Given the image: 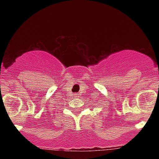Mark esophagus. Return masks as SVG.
Returning <instances> with one entry per match:
<instances>
[{
    "mask_svg": "<svg viewBox=\"0 0 159 159\" xmlns=\"http://www.w3.org/2000/svg\"><path fill=\"white\" fill-rule=\"evenodd\" d=\"M75 95H76V94H75Z\"/></svg>",
    "mask_w": 159,
    "mask_h": 159,
    "instance_id": "1",
    "label": "esophagus"
}]
</instances>
